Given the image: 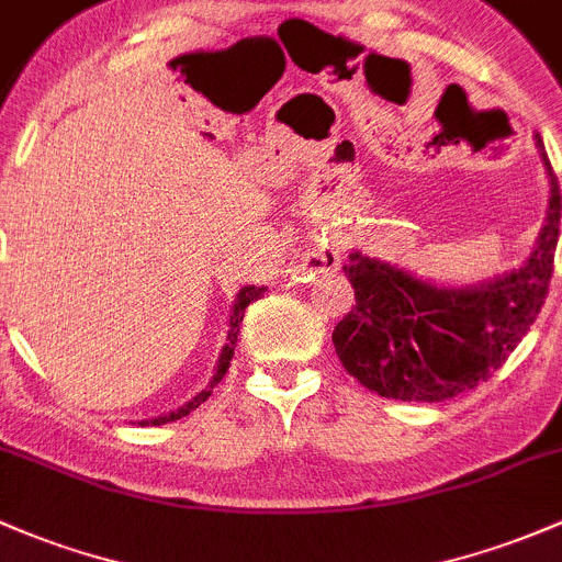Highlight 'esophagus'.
Masks as SVG:
<instances>
[{
  "mask_svg": "<svg viewBox=\"0 0 562 562\" xmlns=\"http://www.w3.org/2000/svg\"><path fill=\"white\" fill-rule=\"evenodd\" d=\"M341 263V245L339 241H323V245L312 247L304 258H301V269L321 274V271H336Z\"/></svg>",
  "mask_w": 562,
  "mask_h": 562,
  "instance_id": "esophagus-1",
  "label": "esophagus"
}]
</instances>
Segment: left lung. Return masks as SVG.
<instances>
[{
    "label": "left lung",
    "instance_id": "8db88e82",
    "mask_svg": "<svg viewBox=\"0 0 562 562\" xmlns=\"http://www.w3.org/2000/svg\"><path fill=\"white\" fill-rule=\"evenodd\" d=\"M549 206L530 256L474 285L423 280L398 263L352 250L345 277L356 304L334 328V347L360 385L398 401H445L474 390L506 363L544 306L560 234L562 196L544 142Z\"/></svg>",
    "mask_w": 562,
    "mask_h": 562
}]
</instances>
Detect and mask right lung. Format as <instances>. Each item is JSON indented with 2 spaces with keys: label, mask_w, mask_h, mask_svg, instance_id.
I'll return each mask as SVG.
<instances>
[{
  "label": "right lung",
  "mask_w": 562,
  "mask_h": 562,
  "mask_svg": "<svg viewBox=\"0 0 562 562\" xmlns=\"http://www.w3.org/2000/svg\"><path fill=\"white\" fill-rule=\"evenodd\" d=\"M266 293L263 285H245L239 288V293H236V301L232 306V315H228V334H226V345H223L221 356H217V366H215V374H212V380L206 382V387L202 390V393L193 395L191 401H186L182 406H177V409L167 412V415L161 417H150V420H142V425H164V423H172V420H180V417L191 415L196 406H202L206 398L212 395V387L217 385V382L226 376L228 366H232V358H234V347H236V336H239V328H241V317H245V310L247 306L252 304V301H258Z\"/></svg>",
  "instance_id": "obj_1"
}]
</instances>
